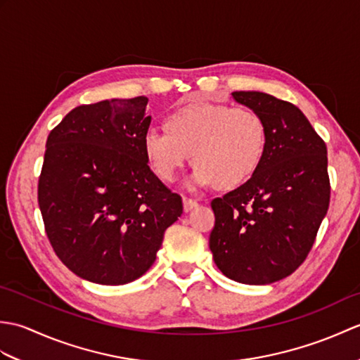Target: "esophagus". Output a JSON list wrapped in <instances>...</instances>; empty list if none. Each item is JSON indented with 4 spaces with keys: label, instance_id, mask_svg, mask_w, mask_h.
<instances>
[{
    "label": "esophagus",
    "instance_id": "34e87169",
    "mask_svg": "<svg viewBox=\"0 0 360 360\" xmlns=\"http://www.w3.org/2000/svg\"><path fill=\"white\" fill-rule=\"evenodd\" d=\"M198 205L195 200H190V198H184V212H192Z\"/></svg>",
    "mask_w": 360,
    "mask_h": 360
}]
</instances>
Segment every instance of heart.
Here are the masks:
<instances>
[{
	"mask_svg": "<svg viewBox=\"0 0 360 360\" xmlns=\"http://www.w3.org/2000/svg\"><path fill=\"white\" fill-rule=\"evenodd\" d=\"M266 125L250 108L195 102L167 117V129L148 128L143 153L151 170L173 182L190 155L196 165L188 187L232 188L248 181L262 162Z\"/></svg>",
	"mask_w": 360,
	"mask_h": 360,
	"instance_id": "1",
	"label": "heart"
}]
</instances>
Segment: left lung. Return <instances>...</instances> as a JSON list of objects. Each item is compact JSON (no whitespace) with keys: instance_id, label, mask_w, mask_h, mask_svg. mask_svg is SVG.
Listing matches in <instances>:
<instances>
[{"instance_id":"left-lung-1","label":"left lung","mask_w":360,"mask_h":360,"mask_svg":"<svg viewBox=\"0 0 360 360\" xmlns=\"http://www.w3.org/2000/svg\"><path fill=\"white\" fill-rule=\"evenodd\" d=\"M232 96L264 120L266 148L248 182L212 201L209 244L226 277L269 285L304 262L326 215V145L295 105L258 91Z\"/></svg>"}]
</instances>
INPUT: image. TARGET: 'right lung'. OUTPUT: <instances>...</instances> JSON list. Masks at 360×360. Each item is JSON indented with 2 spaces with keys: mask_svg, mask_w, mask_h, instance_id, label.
<instances>
[{
  "mask_svg": "<svg viewBox=\"0 0 360 360\" xmlns=\"http://www.w3.org/2000/svg\"><path fill=\"white\" fill-rule=\"evenodd\" d=\"M148 98H111L68 112L46 141L38 205L62 263L98 285L147 272L182 200L150 170Z\"/></svg>",
  "mask_w": 360,
  "mask_h": 360,
  "instance_id": "1",
  "label": "right lung"
}]
</instances>
